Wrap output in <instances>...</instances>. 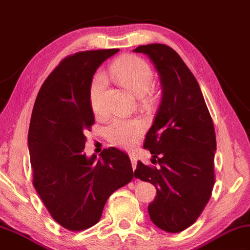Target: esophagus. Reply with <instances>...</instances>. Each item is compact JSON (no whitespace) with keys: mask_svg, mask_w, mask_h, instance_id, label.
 I'll return each instance as SVG.
<instances>
[{"mask_svg":"<svg viewBox=\"0 0 250 250\" xmlns=\"http://www.w3.org/2000/svg\"><path fill=\"white\" fill-rule=\"evenodd\" d=\"M130 161H131L132 168H133V170H135L136 167H137V157L135 155H130Z\"/></svg>","mask_w":250,"mask_h":250,"instance_id":"esophagus-1","label":"esophagus"}]
</instances>
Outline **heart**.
<instances>
[{
	"instance_id": "obj_1",
	"label": "heart",
	"mask_w": 250,
	"mask_h": 250,
	"mask_svg": "<svg viewBox=\"0 0 250 250\" xmlns=\"http://www.w3.org/2000/svg\"><path fill=\"white\" fill-rule=\"evenodd\" d=\"M110 74L122 86L136 95H144L154 81L151 67L145 59L137 56H125L110 66ZM107 81L103 73L94 76L89 88V102L93 112H103L102 96L106 89ZM144 130V124L139 119L114 118L105 126L106 139L111 144L122 148H131L137 144Z\"/></svg>"
}]
</instances>
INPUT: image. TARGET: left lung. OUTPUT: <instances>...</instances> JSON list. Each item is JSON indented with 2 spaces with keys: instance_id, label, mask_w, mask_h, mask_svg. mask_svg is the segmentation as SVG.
<instances>
[{
  "instance_id": "left-lung-1",
  "label": "left lung",
  "mask_w": 250,
  "mask_h": 250,
  "mask_svg": "<svg viewBox=\"0 0 250 250\" xmlns=\"http://www.w3.org/2000/svg\"><path fill=\"white\" fill-rule=\"evenodd\" d=\"M133 51L150 58L163 89L144 143L159 167L138 162L135 176L157 189L148 206L151 221L164 231L180 232L196 221L212 194L217 148L213 122L196 78L176 51L163 43Z\"/></svg>"
}]
</instances>
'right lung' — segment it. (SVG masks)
Here are the masks:
<instances>
[{
	"label": "right lung",
	"mask_w": 250,
	"mask_h": 250,
	"mask_svg": "<svg viewBox=\"0 0 250 250\" xmlns=\"http://www.w3.org/2000/svg\"><path fill=\"white\" fill-rule=\"evenodd\" d=\"M119 49L67 56L49 74L37 95L28 146L33 186L54 220L70 231L91 228L106 200L133 178L128 155L103 149L86 157L85 132L94 125L89 88L98 67Z\"/></svg>",
	"instance_id": "right-lung-1"
}]
</instances>
